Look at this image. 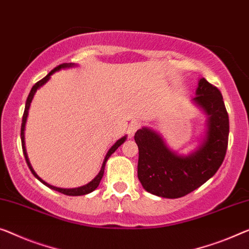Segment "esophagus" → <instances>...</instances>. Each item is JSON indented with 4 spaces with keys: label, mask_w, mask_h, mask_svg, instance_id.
<instances>
[{
    "label": "esophagus",
    "mask_w": 249,
    "mask_h": 249,
    "mask_svg": "<svg viewBox=\"0 0 249 249\" xmlns=\"http://www.w3.org/2000/svg\"><path fill=\"white\" fill-rule=\"evenodd\" d=\"M141 127V123L139 121H133L128 125V134L133 136L135 134V132Z\"/></svg>",
    "instance_id": "obj_1"
}]
</instances>
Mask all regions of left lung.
I'll return each instance as SVG.
<instances>
[{"label":"left lung","instance_id":"1","mask_svg":"<svg viewBox=\"0 0 249 249\" xmlns=\"http://www.w3.org/2000/svg\"><path fill=\"white\" fill-rule=\"evenodd\" d=\"M194 102L208 115L207 132L201 144L187 157L170 150L157 132L143 127L135 133L139 146L137 177L152 195L176 199L202 185L220 168L228 145L229 118L222 95L201 78Z\"/></svg>","mask_w":249,"mask_h":249}]
</instances>
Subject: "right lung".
Instances as JSON below:
<instances>
[{
    "label": "right lung",
    "mask_w": 249,
    "mask_h": 249,
    "mask_svg": "<svg viewBox=\"0 0 249 249\" xmlns=\"http://www.w3.org/2000/svg\"><path fill=\"white\" fill-rule=\"evenodd\" d=\"M73 66H75L73 64H62V65H59L58 67H55L54 69L51 70V71H50L49 73H48V75H47L46 77L42 78L41 80H39L38 83H36V84L35 85V86L32 87L31 91H30V94H29L28 98H27V103H25V108H24L23 117H22V124H21V142H22V150H23V154H24L25 161H27L29 169L31 170V172L33 173V176H35V177L36 178V179H38L39 181H41V182H42L44 185H47L48 188L53 189V190H55V191H58V192H61V194H64V195H67V196H84V195L90 194V192L94 191L95 189L98 187V185H99V182H101L102 178H103V176H104V170H105V164H106L107 160H108L110 155H112V154L114 153V152L117 150L118 146H121L122 144H123V143L125 142L126 136H123V137H122V139L118 140L117 142L115 143L114 145L109 148V151L107 152V154H106L105 159H104V162H103V165H102L101 171H99V173L97 174V176H96V177L94 178V179H92V180L90 181V182L87 183V184H85V185H83V187H79V188H72V189H62V188H57V187H53V185H51V184H49V183L44 182V181L41 179V178L38 177V174H36V173L35 172V170L32 169L31 164H30L29 159H28V155H27V151H25V145H24V127H25V122H27V117H28V112H29L30 104H31V102H32V98H33V96H35L36 91L38 90V88L41 87L42 85L46 84L47 81L50 79V76L53 75V72L58 71V70H60V69H62V68H69V67H73Z\"/></svg>",
    "instance_id": "add662e5"
}]
</instances>
